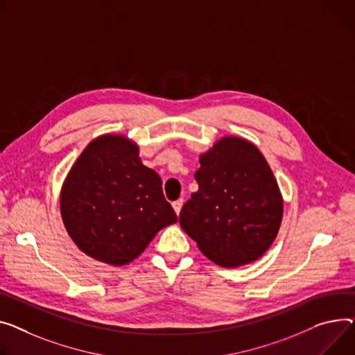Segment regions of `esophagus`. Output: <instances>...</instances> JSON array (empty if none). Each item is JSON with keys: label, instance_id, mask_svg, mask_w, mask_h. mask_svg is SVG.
Masks as SVG:
<instances>
[{"label": "esophagus", "instance_id": "1", "mask_svg": "<svg viewBox=\"0 0 355 355\" xmlns=\"http://www.w3.org/2000/svg\"><path fill=\"white\" fill-rule=\"evenodd\" d=\"M182 204H184V200L181 198V200H177V201H174L173 202V208H174V211H175V214L178 216L180 214V211H181V208H182Z\"/></svg>", "mask_w": 355, "mask_h": 355}]
</instances>
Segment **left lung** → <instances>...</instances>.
I'll use <instances>...</instances> for the list:
<instances>
[{
	"label": "left lung",
	"mask_w": 355,
	"mask_h": 355,
	"mask_svg": "<svg viewBox=\"0 0 355 355\" xmlns=\"http://www.w3.org/2000/svg\"><path fill=\"white\" fill-rule=\"evenodd\" d=\"M198 190L180 225L200 251L224 268L247 266L274 243L284 200L264 155L251 141L225 135L200 154Z\"/></svg>",
	"instance_id": "left-lung-1"
}]
</instances>
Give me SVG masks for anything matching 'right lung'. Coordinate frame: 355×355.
Masks as SVG:
<instances>
[{
    "instance_id": "1",
    "label": "right lung",
    "mask_w": 355,
    "mask_h": 355,
    "mask_svg": "<svg viewBox=\"0 0 355 355\" xmlns=\"http://www.w3.org/2000/svg\"><path fill=\"white\" fill-rule=\"evenodd\" d=\"M158 174L123 134L94 138L68 171L60 209L74 244L88 257L121 267L143 254L159 230L178 221Z\"/></svg>"
}]
</instances>
